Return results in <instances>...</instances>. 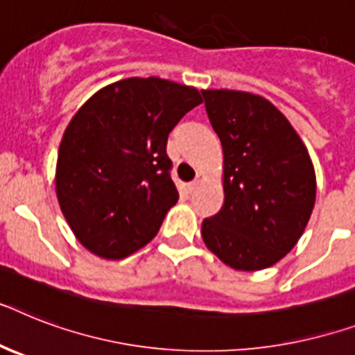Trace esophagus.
Returning a JSON list of instances; mask_svg holds the SVG:
<instances>
[{
  "instance_id": "obj_1",
  "label": "esophagus",
  "mask_w": 355,
  "mask_h": 355,
  "mask_svg": "<svg viewBox=\"0 0 355 355\" xmlns=\"http://www.w3.org/2000/svg\"><path fill=\"white\" fill-rule=\"evenodd\" d=\"M198 184H200V178H195L193 182L187 184L186 189H187V191H189V193H193V191H195V189H197V187H198Z\"/></svg>"
}]
</instances>
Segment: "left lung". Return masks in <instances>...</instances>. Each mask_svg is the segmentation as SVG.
I'll list each match as a JSON object with an SVG mask.
<instances>
[{
    "instance_id": "8db88e82",
    "label": "left lung",
    "mask_w": 355,
    "mask_h": 355,
    "mask_svg": "<svg viewBox=\"0 0 355 355\" xmlns=\"http://www.w3.org/2000/svg\"><path fill=\"white\" fill-rule=\"evenodd\" d=\"M223 146L224 204L202 241L226 266L257 272L297 244L315 204V171L288 118L259 94L202 91Z\"/></svg>"
}]
</instances>
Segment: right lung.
<instances>
[{"label":"right lung","instance_id":"add662e5","mask_svg":"<svg viewBox=\"0 0 355 355\" xmlns=\"http://www.w3.org/2000/svg\"><path fill=\"white\" fill-rule=\"evenodd\" d=\"M198 103L189 85L125 78L94 93L69 122L58 149V204L96 257H128L157 235L178 200L168 137Z\"/></svg>","mask_w":355,"mask_h":355}]
</instances>
